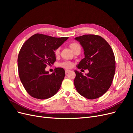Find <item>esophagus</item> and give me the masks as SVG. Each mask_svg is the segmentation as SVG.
<instances>
[{
  "label": "esophagus",
  "mask_w": 133,
  "mask_h": 133,
  "mask_svg": "<svg viewBox=\"0 0 133 133\" xmlns=\"http://www.w3.org/2000/svg\"><path fill=\"white\" fill-rule=\"evenodd\" d=\"M70 70H68V69L65 70V73H66V74L68 73H69V72H70Z\"/></svg>",
  "instance_id": "esophagus-1"
}]
</instances>
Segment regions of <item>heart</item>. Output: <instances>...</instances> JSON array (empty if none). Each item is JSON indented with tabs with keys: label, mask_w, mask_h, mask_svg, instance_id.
Returning <instances> with one entry per match:
<instances>
[{
	"label": "heart",
	"mask_w": 133,
	"mask_h": 133,
	"mask_svg": "<svg viewBox=\"0 0 133 133\" xmlns=\"http://www.w3.org/2000/svg\"><path fill=\"white\" fill-rule=\"evenodd\" d=\"M79 46H80L79 44L76 43H71L69 44V48H70V49L73 52H74L76 48ZM59 48H58V49H56L55 51V54L56 55H57L59 54ZM59 66L63 68H70L72 67V66H73V63L70 62H64L60 63L59 64Z\"/></svg>",
	"instance_id": "1"
}]
</instances>
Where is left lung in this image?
<instances>
[{"mask_svg":"<svg viewBox=\"0 0 133 133\" xmlns=\"http://www.w3.org/2000/svg\"><path fill=\"white\" fill-rule=\"evenodd\" d=\"M75 39L82 46L85 55L77 68L89 70L85 75L74 71L75 87L84 97L98 98L109 89L113 80L115 71L113 51L105 40L99 35H84Z\"/></svg>","mask_w":133,"mask_h":133,"instance_id":"8db88e82","label":"left lung"}]
</instances>
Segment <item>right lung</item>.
Listing matches in <instances>:
<instances>
[{
  "label": "right lung",
  "mask_w": 133,
  "mask_h": 133,
  "mask_svg": "<svg viewBox=\"0 0 133 133\" xmlns=\"http://www.w3.org/2000/svg\"><path fill=\"white\" fill-rule=\"evenodd\" d=\"M68 39L35 34L24 43L18 58L19 76L25 89L32 97L48 99L60 89L65 70L57 68L49 74L45 69L47 65L54 64L56 60L54 51Z\"/></svg>",
  "instance_id": "right-lung-1"
}]
</instances>
